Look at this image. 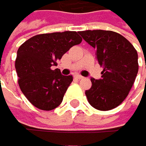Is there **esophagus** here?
Wrapping results in <instances>:
<instances>
[{
    "mask_svg": "<svg viewBox=\"0 0 146 146\" xmlns=\"http://www.w3.org/2000/svg\"><path fill=\"white\" fill-rule=\"evenodd\" d=\"M75 78H76V79H78V80H81V79H83L84 77L82 76V75H79V74H77V75H75Z\"/></svg>",
    "mask_w": 146,
    "mask_h": 146,
    "instance_id": "1",
    "label": "esophagus"
}]
</instances>
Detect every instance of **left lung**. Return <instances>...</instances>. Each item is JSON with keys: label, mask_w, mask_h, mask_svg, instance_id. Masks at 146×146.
<instances>
[{"label": "left lung", "mask_w": 146, "mask_h": 146, "mask_svg": "<svg viewBox=\"0 0 146 146\" xmlns=\"http://www.w3.org/2000/svg\"><path fill=\"white\" fill-rule=\"evenodd\" d=\"M96 51L98 63L104 67L102 78H91L92 87L85 91L89 104L100 111L117 107L127 97L138 72V54L132 43L112 31L79 32Z\"/></svg>", "instance_id": "left-lung-1"}]
</instances>
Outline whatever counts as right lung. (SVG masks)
Segmentation results:
<instances>
[{"label":"right lung","instance_id":"right-lung-1","mask_svg":"<svg viewBox=\"0 0 146 146\" xmlns=\"http://www.w3.org/2000/svg\"><path fill=\"white\" fill-rule=\"evenodd\" d=\"M81 42L78 33L68 31L35 35L19 47L15 61L18 84L35 107L50 111L61 104L72 76L62 75L52 66H56V62Z\"/></svg>","mask_w":146,"mask_h":146}]
</instances>
